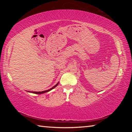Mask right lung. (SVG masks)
<instances>
[{"label":"right lung","mask_w":132,"mask_h":132,"mask_svg":"<svg viewBox=\"0 0 132 132\" xmlns=\"http://www.w3.org/2000/svg\"><path fill=\"white\" fill-rule=\"evenodd\" d=\"M58 84H59V82H57V83L55 85V86H53V87H52L51 88H50V89H49V90H45V91H38V92H37V91H28V92H29V93H34V94H44V93H47V92H48V91H51V90H52V89H53L54 88H55L56 87L57 85H58Z\"/></svg>","instance_id":"1"}]
</instances>
